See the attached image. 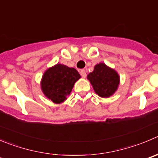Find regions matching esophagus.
Here are the masks:
<instances>
[{"instance_id": "esophagus-1", "label": "esophagus", "mask_w": 158, "mask_h": 158, "mask_svg": "<svg viewBox=\"0 0 158 158\" xmlns=\"http://www.w3.org/2000/svg\"><path fill=\"white\" fill-rule=\"evenodd\" d=\"M79 73H80V75L82 76V78H85V76H86V73H85V70L81 69L80 71H79Z\"/></svg>"}]
</instances>
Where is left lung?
<instances>
[{
    "instance_id": "8db88e82",
    "label": "left lung",
    "mask_w": 158,
    "mask_h": 158,
    "mask_svg": "<svg viewBox=\"0 0 158 158\" xmlns=\"http://www.w3.org/2000/svg\"><path fill=\"white\" fill-rule=\"evenodd\" d=\"M87 79L89 80L96 94L103 98L112 96L120 84L118 73L104 63L95 65L94 70L87 76Z\"/></svg>"
}]
</instances>
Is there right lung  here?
Returning <instances> with one entry per match:
<instances>
[{
	"instance_id": "right-lung-1",
	"label": "right lung",
	"mask_w": 158,
	"mask_h": 158,
	"mask_svg": "<svg viewBox=\"0 0 158 158\" xmlns=\"http://www.w3.org/2000/svg\"><path fill=\"white\" fill-rule=\"evenodd\" d=\"M80 77L76 69L57 64L48 69L44 73L41 88L47 98L59 104L67 99L75 82Z\"/></svg>"
}]
</instances>
